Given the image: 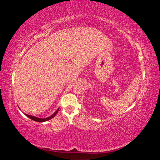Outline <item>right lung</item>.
Returning <instances> with one entry per match:
<instances>
[{
	"label": "right lung",
	"mask_w": 160,
	"mask_h": 160,
	"mask_svg": "<svg viewBox=\"0 0 160 160\" xmlns=\"http://www.w3.org/2000/svg\"><path fill=\"white\" fill-rule=\"evenodd\" d=\"M59 108H58V109L55 111V112L52 114L51 116H49V117L48 118H37V117H35V116H33V115H28V114H25V115L27 116V117H28V118L31 119L32 120L35 121V122H47V121L51 119H52V118H54L55 116L57 115V113H58V111H59Z\"/></svg>",
	"instance_id": "add662e5"
}]
</instances>
